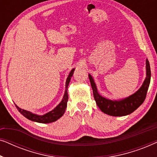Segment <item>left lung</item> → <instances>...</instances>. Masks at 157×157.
<instances>
[{"instance_id": "obj_1", "label": "left lung", "mask_w": 157, "mask_h": 157, "mask_svg": "<svg viewBox=\"0 0 157 157\" xmlns=\"http://www.w3.org/2000/svg\"><path fill=\"white\" fill-rule=\"evenodd\" d=\"M146 63H147V78L143 85L133 95L120 101H111L102 97L98 93L94 79L92 78L91 75H89L90 82L93 89L94 99L98 108L103 112L113 117H122L132 113L142 104L147 96L148 88L149 86L150 80H151V69L148 60H147Z\"/></svg>"}]
</instances>
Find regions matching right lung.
<instances>
[{
	"mask_svg": "<svg viewBox=\"0 0 157 157\" xmlns=\"http://www.w3.org/2000/svg\"><path fill=\"white\" fill-rule=\"evenodd\" d=\"M74 69H72L69 75H68L67 80H66V90H65V94H64L63 98L62 99L61 102L58 105V106L56 107V108L52 110L50 112L46 113V114L43 116H39L34 114V113H32L31 112H29V111L23 110V109H21L18 107L17 106L16 108L18 109L19 112H20L23 116H24L25 118H27L28 119L31 120V121L38 122V123H43V124H47V123H51V122L56 121L57 119H59L60 117H61L63 114L64 113V111H65L66 106H67V101L68 99V83L70 82L71 78L73 76V74H74Z\"/></svg>",
	"mask_w": 157,
	"mask_h": 157,
	"instance_id": "obj_1",
	"label": "right lung"
}]
</instances>
